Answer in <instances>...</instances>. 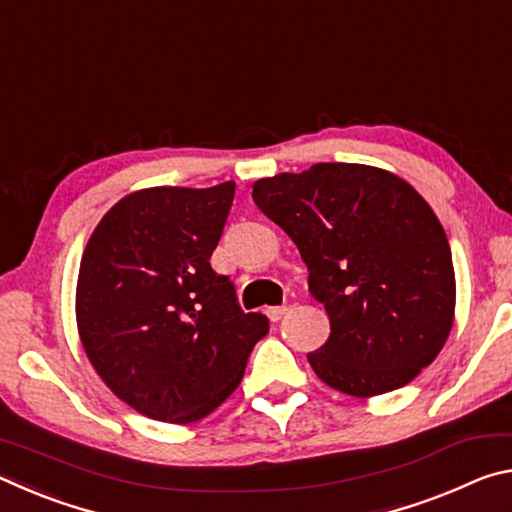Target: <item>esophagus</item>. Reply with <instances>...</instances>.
<instances>
[{"instance_id": "1", "label": "esophagus", "mask_w": 512, "mask_h": 512, "mask_svg": "<svg viewBox=\"0 0 512 512\" xmlns=\"http://www.w3.org/2000/svg\"><path fill=\"white\" fill-rule=\"evenodd\" d=\"M284 314H287V307H266V316L277 323Z\"/></svg>"}]
</instances>
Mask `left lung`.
<instances>
[{
	"label": "left lung",
	"mask_w": 512,
	"mask_h": 512,
	"mask_svg": "<svg viewBox=\"0 0 512 512\" xmlns=\"http://www.w3.org/2000/svg\"><path fill=\"white\" fill-rule=\"evenodd\" d=\"M253 201L298 246L329 339L307 359L352 397L402 388L454 325L452 250L429 203L395 173L318 162L253 185Z\"/></svg>",
	"instance_id": "1"
}]
</instances>
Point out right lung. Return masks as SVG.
<instances>
[{"label":"right lung","instance_id":"add662e5","mask_svg":"<svg viewBox=\"0 0 512 512\" xmlns=\"http://www.w3.org/2000/svg\"><path fill=\"white\" fill-rule=\"evenodd\" d=\"M235 183L149 187L103 214L83 250L76 325L97 375L146 418L189 424L235 393L264 314H244L210 257Z\"/></svg>","mask_w":512,"mask_h":512}]
</instances>
